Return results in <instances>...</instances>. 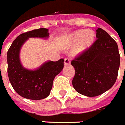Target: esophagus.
<instances>
[{"label": "esophagus", "mask_w": 125, "mask_h": 125, "mask_svg": "<svg viewBox=\"0 0 125 125\" xmlns=\"http://www.w3.org/2000/svg\"><path fill=\"white\" fill-rule=\"evenodd\" d=\"M70 60L68 58H65V60H64V65H70Z\"/></svg>", "instance_id": "obj_1"}]
</instances>
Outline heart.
Wrapping results in <instances>:
<instances>
[{
	"mask_svg": "<svg viewBox=\"0 0 125 125\" xmlns=\"http://www.w3.org/2000/svg\"><path fill=\"white\" fill-rule=\"evenodd\" d=\"M96 35L93 31L80 29L70 33L66 36L64 41L68 45L76 43L71 52V55L76 57L82 55L92 47Z\"/></svg>",
	"mask_w": 125,
	"mask_h": 125,
	"instance_id": "b5f03b06",
	"label": "heart"
}]
</instances>
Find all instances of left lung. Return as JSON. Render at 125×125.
<instances>
[{
	"label": "left lung",
	"instance_id": "left-lung-1",
	"mask_svg": "<svg viewBox=\"0 0 125 125\" xmlns=\"http://www.w3.org/2000/svg\"><path fill=\"white\" fill-rule=\"evenodd\" d=\"M96 41L83 54L72 61L75 69L72 80L80 94L94 97L104 93L115 83L120 66V55L116 41L98 28Z\"/></svg>",
	"mask_w": 125,
	"mask_h": 125
}]
</instances>
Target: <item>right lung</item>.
Masks as SVG:
<instances>
[{
  "instance_id": "right-lung-1",
  "label": "right lung",
  "mask_w": 125,
  "mask_h": 125,
  "mask_svg": "<svg viewBox=\"0 0 125 125\" xmlns=\"http://www.w3.org/2000/svg\"><path fill=\"white\" fill-rule=\"evenodd\" d=\"M49 30L41 28L22 33L12 42L7 52L8 76L15 92L23 98L41 100L48 96L53 86L55 77L63 68V59L57 62L47 61L38 68H25L20 60V52L29 38L49 37Z\"/></svg>"
}]
</instances>
